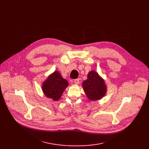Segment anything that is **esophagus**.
<instances>
[{
    "label": "esophagus",
    "mask_w": 149,
    "mask_h": 149,
    "mask_svg": "<svg viewBox=\"0 0 149 149\" xmlns=\"http://www.w3.org/2000/svg\"><path fill=\"white\" fill-rule=\"evenodd\" d=\"M74 83H75V84H79V79H75L74 80Z\"/></svg>",
    "instance_id": "esophagus-1"
}]
</instances>
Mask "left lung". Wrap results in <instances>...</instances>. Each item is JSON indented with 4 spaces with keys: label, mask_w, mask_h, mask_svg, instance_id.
Listing matches in <instances>:
<instances>
[{
    "label": "left lung",
    "mask_w": 149,
    "mask_h": 149,
    "mask_svg": "<svg viewBox=\"0 0 149 149\" xmlns=\"http://www.w3.org/2000/svg\"><path fill=\"white\" fill-rule=\"evenodd\" d=\"M87 77V79L82 83L83 88L87 97L92 101L102 98L107 91L104 81L94 71H90Z\"/></svg>",
    "instance_id": "1"
}]
</instances>
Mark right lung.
I'll use <instances>...</instances> for the list:
<instances>
[{
  "label": "right lung",
  "mask_w": 149,
  "mask_h": 149,
  "mask_svg": "<svg viewBox=\"0 0 149 149\" xmlns=\"http://www.w3.org/2000/svg\"><path fill=\"white\" fill-rule=\"evenodd\" d=\"M68 86V81L62 77L59 72L55 71L43 83L42 90L47 97L58 101Z\"/></svg>",
  "instance_id": "right-lung-1"
}]
</instances>
